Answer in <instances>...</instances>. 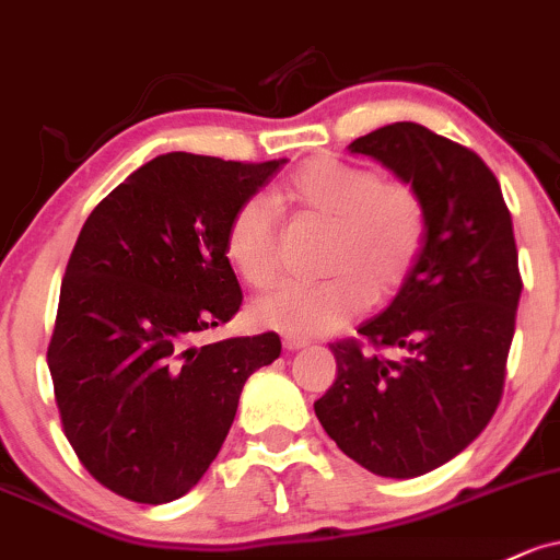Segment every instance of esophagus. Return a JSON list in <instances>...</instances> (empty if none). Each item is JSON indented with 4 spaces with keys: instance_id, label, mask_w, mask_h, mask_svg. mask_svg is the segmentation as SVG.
I'll list each match as a JSON object with an SVG mask.
<instances>
[{
    "instance_id": "1",
    "label": "esophagus",
    "mask_w": 560,
    "mask_h": 560,
    "mask_svg": "<svg viewBox=\"0 0 560 560\" xmlns=\"http://www.w3.org/2000/svg\"><path fill=\"white\" fill-rule=\"evenodd\" d=\"M282 347H285L288 352H296L306 347V339H299V336H282Z\"/></svg>"
}]
</instances>
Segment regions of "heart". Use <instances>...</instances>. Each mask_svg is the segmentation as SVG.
<instances>
[{"mask_svg":"<svg viewBox=\"0 0 560 560\" xmlns=\"http://www.w3.org/2000/svg\"><path fill=\"white\" fill-rule=\"evenodd\" d=\"M278 202L328 221L323 280H293L254 304L261 326L288 336H323L406 285L422 256L430 210L417 184L382 176L330 154L306 160L278 191ZM224 250L250 288H267L280 269V215L267 197H248L232 213Z\"/></svg>","mask_w":560,"mask_h":560,"instance_id":"1","label":"heart"}]
</instances>
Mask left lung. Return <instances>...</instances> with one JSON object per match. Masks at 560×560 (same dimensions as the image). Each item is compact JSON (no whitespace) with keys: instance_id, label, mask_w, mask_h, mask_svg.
Here are the masks:
<instances>
[{"instance_id":"obj_1","label":"left lung","mask_w":560,"mask_h":560,"mask_svg":"<svg viewBox=\"0 0 560 560\" xmlns=\"http://www.w3.org/2000/svg\"><path fill=\"white\" fill-rule=\"evenodd\" d=\"M350 152L417 184L430 226L398 296L358 328L374 350L330 345L336 382L315 413L365 470L417 478L470 446L502 398L523 288L513 219L489 165L424 125H384Z\"/></svg>"}]
</instances>
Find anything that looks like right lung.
Returning <instances> with one entry per match:
<instances>
[{"label": "right lung", "instance_id": "add662e5", "mask_svg": "<svg viewBox=\"0 0 560 560\" xmlns=\"http://www.w3.org/2000/svg\"><path fill=\"white\" fill-rule=\"evenodd\" d=\"M282 162L160 154L88 215L47 365L71 448L114 494L184 497L221 451L243 384L280 358L275 330L195 339L243 304L226 224Z\"/></svg>", "mask_w": 560, "mask_h": 560}]
</instances>
